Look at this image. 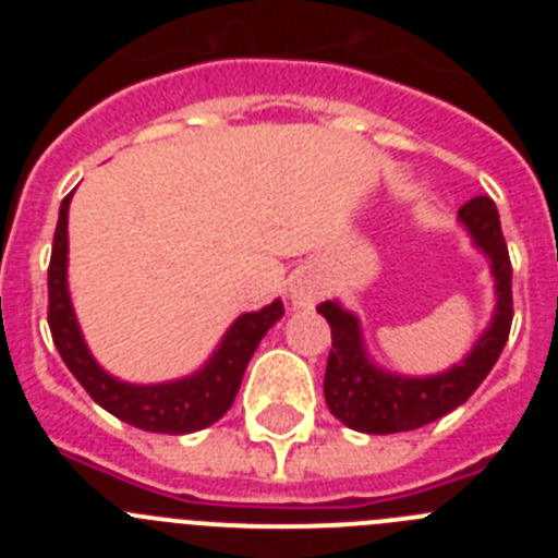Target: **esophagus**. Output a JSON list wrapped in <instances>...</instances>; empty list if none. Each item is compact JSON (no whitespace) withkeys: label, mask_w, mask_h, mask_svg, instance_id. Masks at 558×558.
I'll return each mask as SVG.
<instances>
[{"label":"esophagus","mask_w":558,"mask_h":558,"mask_svg":"<svg viewBox=\"0 0 558 558\" xmlns=\"http://www.w3.org/2000/svg\"><path fill=\"white\" fill-rule=\"evenodd\" d=\"M318 295H322V284L315 282L313 276H299V279L290 284V302L299 310L313 307V304L318 302Z\"/></svg>","instance_id":"obj_1"}]
</instances>
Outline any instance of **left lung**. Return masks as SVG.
Segmentation results:
<instances>
[{
	"label": "left lung",
	"mask_w": 558,
	"mask_h": 558,
	"mask_svg": "<svg viewBox=\"0 0 558 558\" xmlns=\"http://www.w3.org/2000/svg\"><path fill=\"white\" fill-rule=\"evenodd\" d=\"M458 223L472 236L475 248L489 259L495 279V313L489 327L477 335L461 363L425 377L388 372L377 366L366 349L360 318L338 299L324 302L318 313L332 327V352L324 374V397L335 418L357 433L388 436L425 427L447 416L475 393L500 357L511 329V263L502 240L500 215L489 195H477L458 209Z\"/></svg>",
	"instance_id": "left-lung-1"
}]
</instances>
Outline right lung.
<instances>
[{
  "label": "right lung",
  "mask_w": 558,
  "mask_h": 558,
  "mask_svg": "<svg viewBox=\"0 0 558 558\" xmlns=\"http://www.w3.org/2000/svg\"><path fill=\"white\" fill-rule=\"evenodd\" d=\"M69 204L72 192L63 198L58 211L56 240H52V259H49V332L56 340V349L61 352L63 363L88 397L97 405L106 408L117 418L128 425L140 427L147 433H167V436H184V433L204 430L215 425L220 416L231 408L240 383H243L245 366L251 354L256 352L259 340L265 338L270 327L284 315L282 299H274L268 307L243 313L226 329L218 349L209 354L198 372L186 374L167 383H125L113 377L88 352L83 340L81 324H77L72 295H69Z\"/></svg>",
  "instance_id": "1"
}]
</instances>
